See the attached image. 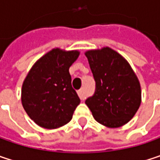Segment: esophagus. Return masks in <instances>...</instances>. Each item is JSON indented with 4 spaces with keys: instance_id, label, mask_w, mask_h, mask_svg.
Instances as JSON below:
<instances>
[{
    "instance_id": "obj_1",
    "label": "esophagus",
    "mask_w": 160,
    "mask_h": 160,
    "mask_svg": "<svg viewBox=\"0 0 160 160\" xmlns=\"http://www.w3.org/2000/svg\"><path fill=\"white\" fill-rule=\"evenodd\" d=\"M78 94H79V96H80V98L81 100H84L85 99V94H84V92L82 90L78 91Z\"/></svg>"
}]
</instances>
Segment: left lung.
<instances>
[{
    "mask_svg": "<svg viewBox=\"0 0 160 160\" xmlns=\"http://www.w3.org/2000/svg\"><path fill=\"white\" fill-rule=\"evenodd\" d=\"M95 92L85 103L94 119L108 128L128 123L142 101L141 85L128 61L109 47L85 52Z\"/></svg>",
    "mask_w": 160,
    "mask_h": 160,
    "instance_id": "left-lung-1",
    "label": "left lung"
}]
</instances>
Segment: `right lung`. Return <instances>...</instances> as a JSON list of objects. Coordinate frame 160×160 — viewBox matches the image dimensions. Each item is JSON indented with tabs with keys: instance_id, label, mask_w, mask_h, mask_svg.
<instances>
[{
	"instance_id": "right-lung-1",
	"label": "right lung",
	"mask_w": 160,
	"mask_h": 160,
	"mask_svg": "<svg viewBox=\"0 0 160 160\" xmlns=\"http://www.w3.org/2000/svg\"><path fill=\"white\" fill-rule=\"evenodd\" d=\"M79 55L77 50L52 49L36 61L25 78L22 106L40 127L57 129L71 120L80 100L72 88L69 68Z\"/></svg>"
}]
</instances>
